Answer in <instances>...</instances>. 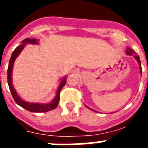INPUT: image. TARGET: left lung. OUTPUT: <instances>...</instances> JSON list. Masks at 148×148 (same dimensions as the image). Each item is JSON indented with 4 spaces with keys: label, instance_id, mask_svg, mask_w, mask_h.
Here are the masks:
<instances>
[{
    "label": "left lung",
    "instance_id": "1",
    "mask_svg": "<svg viewBox=\"0 0 148 148\" xmlns=\"http://www.w3.org/2000/svg\"><path fill=\"white\" fill-rule=\"evenodd\" d=\"M126 54L127 55H130V56H134V57L136 60H137V62L139 63L140 64V73L142 74V70H141V63H140V57H139V56H135L136 55V52L131 49L130 48H128L127 49V51H126Z\"/></svg>",
    "mask_w": 148,
    "mask_h": 148
}]
</instances>
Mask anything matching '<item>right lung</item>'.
I'll use <instances>...</instances> for the list:
<instances>
[{
	"mask_svg": "<svg viewBox=\"0 0 148 148\" xmlns=\"http://www.w3.org/2000/svg\"><path fill=\"white\" fill-rule=\"evenodd\" d=\"M22 45H20L19 46L16 48L14 51H13L12 56L10 58L9 60V64H8V84L9 86V89L11 91V93L13 99L15 100L16 103L19 105L20 107H22L24 109H26L28 111L30 112H37V113H41V112H47L49 110H53L55 108H56L60 101V91L63 88V87L66 85V79L63 78L62 80V82L60 83V86L58 88L57 93H56V96L54 99V100L50 103L49 104H40V103H27V102L23 101V99H20V97L17 95L16 90L14 89L12 86V66L14 61L16 60V58L18 56V54L21 52V51L23 49V48L26 45V44L29 43V44H37V40L34 38H26L25 40L22 41Z\"/></svg>",
	"mask_w": 148,
	"mask_h": 148,
	"instance_id": "1",
	"label": "right lung"
}]
</instances>
